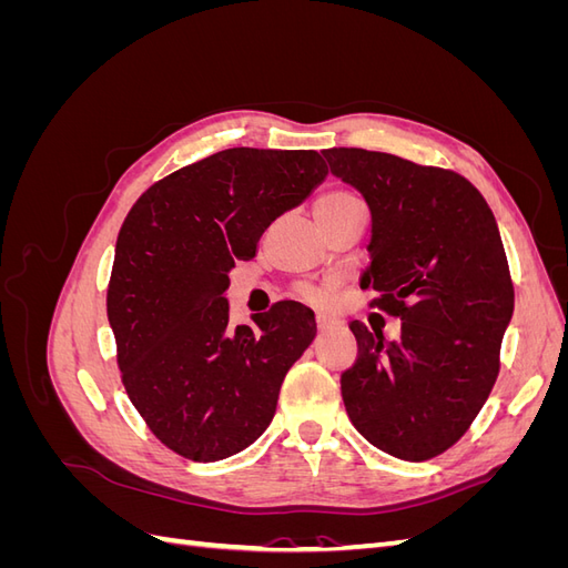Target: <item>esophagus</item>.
Instances as JSON below:
<instances>
[{
    "label": "esophagus",
    "mask_w": 568,
    "mask_h": 568,
    "mask_svg": "<svg viewBox=\"0 0 568 568\" xmlns=\"http://www.w3.org/2000/svg\"><path fill=\"white\" fill-rule=\"evenodd\" d=\"M334 322L329 320V317H326V315H322V313H317V329L320 332H324V329H329V326H332Z\"/></svg>",
    "instance_id": "34e87169"
}]
</instances>
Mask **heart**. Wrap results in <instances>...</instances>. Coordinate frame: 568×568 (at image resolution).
<instances>
[{"mask_svg": "<svg viewBox=\"0 0 568 568\" xmlns=\"http://www.w3.org/2000/svg\"><path fill=\"white\" fill-rule=\"evenodd\" d=\"M359 205H365V203L359 201V196L353 194L351 189L334 186V189H326V192L317 199L315 211H343V209H359ZM303 298L313 301V303H322V296L313 288H305Z\"/></svg>", "mask_w": 568, "mask_h": 568, "instance_id": "1", "label": "heart"}]
</instances>
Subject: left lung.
<instances>
[{"mask_svg":"<svg viewBox=\"0 0 568 568\" xmlns=\"http://www.w3.org/2000/svg\"><path fill=\"white\" fill-rule=\"evenodd\" d=\"M322 153L372 211L369 307L403 320L398 341L351 322L357 359L341 374L343 403L379 450L432 459L467 434L500 374L514 313L500 230L455 170L355 146Z\"/></svg>","mask_w":568,"mask_h":568,"instance_id":"1","label":"left lung"}]
</instances>
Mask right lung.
<instances>
[{
	"label": "right lung",
	"instance_id": "add662e5",
	"mask_svg": "<svg viewBox=\"0 0 568 568\" xmlns=\"http://www.w3.org/2000/svg\"><path fill=\"white\" fill-rule=\"evenodd\" d=\"M329 168L313 149L236 146L153 182L115 242L106 313L120 379L165 448L217 462L270 426L288 367L311 346L315 313L274 303L230 326V270Z\"/></svg>",
	"mask_w": 568,
	"mask_h": 568
}]
</instances>
